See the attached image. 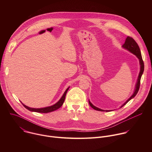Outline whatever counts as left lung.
I'll return each instance as SVG.
<instances>
[{"mask_svg":"<svg viewBox=\"0 0 152 152\" xmlns=\"http://www.w3.org/2000/svg\"><path fill=\"white\" fill-rule=\"evenodd\" d=\"M123 48H124V49L128 50L131 53L137 56V58L139 59L140 63V74H139V76H138L137 83L136 84V88H135V91H134V94L121 106V107H122L124 105H125L130 100H131L132 98H134L137 95V94L138 93V92L139 91V89H140V80H141V76L143 73L144 69V62H143V60H142V58L141 51H140V48H139L138 44L137 43V42L135 41V39L133 38H132L131 37H129V36L127 37L124 44L123 45ZM89 104L95 110L100 111H104V110L99 109V108L94 106L90 101H89Z\"/></svg>","mask_w":152,"mask_h":152,"instance_id":"obj_1","label":"left lung"}]
</instances>
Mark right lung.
I'll return each instance as SVG.
<instances>
[{"label":"right lung","instance_id":"1","mask_svg":"<svg viewBox=\"0 0 152 152\" xmlns=\"http://www.w3.org/2000/svg\"><path fill=\"white\" fill-rule=\"evenodd\" d=\"M69 89V87L66 90V91L64 92L63 96H62V97L61 98V99L55 104L51 106H49V107H42V108H31L29 107L26 105H25L24 104H23V105L25 107H26L27 110H28L30 111H32V112H37V113H50L52 111H54L59 108L62 105L64 100H65V98H66V96L67 94V92L68 91V90Z\"/></svg>","mask_w":152,"mask_h":152}]
</instances>
